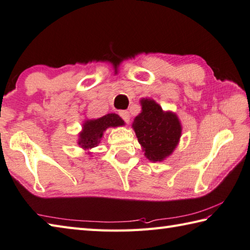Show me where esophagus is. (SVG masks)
<instances>
[{"label": "esophagus", "instance_id": "obj_1", "mask_svg": "<svg viewBox=\"0 0 250 250\" xmlns=\"http://www.w3.org/2000/svg\"><path fill=\"white\" fill-rule=\"evenodd\" d=\"M119 116L121 117L122 119H124V121L125 122V124H129L130 119H131V116H130V114H129V111L121 110V111H119Z\"/></svg>", "mask_w": 250, "mask_h": 250}]
</instances>
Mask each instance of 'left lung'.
I'll list each match as a JSON object with an SVG mask.
<instances>
[{"label": "left lung", "mask_w": 250, "mask_h": 250, "mask_svg": "<svg viewBox=\"0 0 250 250\" xmlns=\"http://www.w3.org/2000/svg\"><path fill=\"white\" fill-rule=\"evenodd\" d=\"M142 112L135 117L133 128L146 158L163 161L173 153L181 138L182 125L172 111H164L154 100L142 99Z\"/></svg>", "instance_id": "1"}]
</instances>
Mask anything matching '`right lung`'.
I'll use <instances>...</instances> for the list:
<instances>
[{"instance_id":"1","label":"right lung","mask_w":250,"mask_h":250,"mask_svg":"<svg viewBox=\"0 0 250 250\" xmlns=\"http://www.w3.org/2000/svg\"><path fill=\"white\" fill-rule=\"evenodd\" d=\"M125 121L118 115L107 114L99 119L85 120L79 134V144L83 149H91L99 145L103 134L110 126L124 125Z\"/></svg>"}]
</instances>
